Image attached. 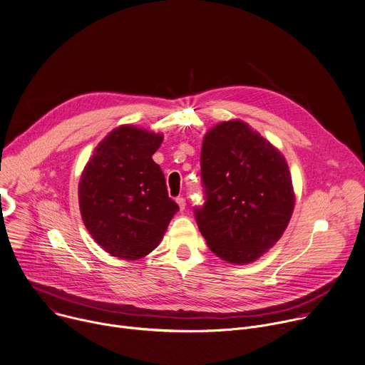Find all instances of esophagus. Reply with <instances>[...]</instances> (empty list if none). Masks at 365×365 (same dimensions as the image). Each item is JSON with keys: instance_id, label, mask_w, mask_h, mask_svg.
<instances>
[{"instance_id": "esophagus-1", "label": "esophagus", "mask_w": 365, "mask_h": 365, "mask_svg": "<svg viewBox=\"0 0 365 365\" xmlns=\"http://www.w3.org/2000/svg\"><path fill=\"white\" fill-rule=\"evenodd\" d=\"M177 203L180 206V210H184L185 209V198L184 197H178L177 198Z\"/></svg>"}]
</instances>
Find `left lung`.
<instances>
[{
  "mask_svg": "<svg viewBox=\"0 0 365 365\" xmlns=\"http://www.w3.org/2000/svg\"><path fill=\"white\" fill-rule=\"evenodd\" d=\"M200 159L206 203L194 212L210 251L230 264L258 259L293 215L286 158L245 121L229 120L206 133Z\"/></svg>",
  "mask_w": 365,
  "mask_h": 365,
  "instance_id": "obj_1",
  "label": "left lung"
}]
</instances>
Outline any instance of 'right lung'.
<instances>
[{
	"instance_id": "right-lung-1",
	"label": "right lung",
	"mask_w": 365,
	"mask_h": 365,
	"mask_svg": "<svg viewBox=\"0 0 365 365\" xmlns=\"http://www.w3.org/2000/svg\"><path fill=\"white\" fill-rule=\"evenodd\" d=\"M164 135L120 126L97 145L81 175V216L113 257L135 261L152 252L180 209L152 159Z\"/></svg>"
}]
</instances>
